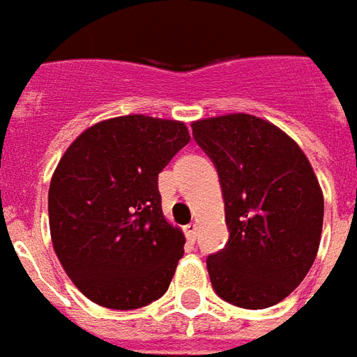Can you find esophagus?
Here are the masks:
<instances>
[{"instance_id":"1","label":"esophagus","mask_w":357,"mask_h":357,"mask_svg":"<svg viewBox=\"0 0 357 357\" xmlns=\"http://www.w3.org/2000/svg\"><path fill=\"white\" fill-rule=\"evenodd\" d=\"M197 230H199L197 222H191V224H187V226H185V236H187V239H189V241H195Z\"/></svg>"}]
</instances>
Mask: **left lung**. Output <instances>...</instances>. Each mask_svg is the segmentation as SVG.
I'll return each instance as SVG.
<instances>
[{"instance_id": "left-lung-1", "label": "left lung", "mask_w": 357, "mask_h": 357, "mask_svg": "<svg viewBox=\"0 0 357 357\" xmlns=\"http://www.w3.org/2000/svg\"><path fill=\"white\" fill-rule=\"evenodd\" d=\"M216 164L230 239L206 259L222 300L265 309L288 298L317 257L325 201L300 144L251 114L191 123Z\"/></svg>"}]
</instances>
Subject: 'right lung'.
Segmentation results:
<instances>
[{
	"label": "right lung",
	"mask_w": 357,
	"mask_h": 357,
	"mask_svg": "<svg viewBox=\"0 0 357 357\" xmlns=\"http://www.w3.org/2000/svg\"><path fill=\"white\" fill-rule=\"evenodd\" d=\"M189 139L183 121L133 114L98 121L67 146L50 181V236L94 303L137 309L168 290L185 236L162 213L158 174Z\"/></svg>",
	"instance_id": "1"
}]
</instances>
